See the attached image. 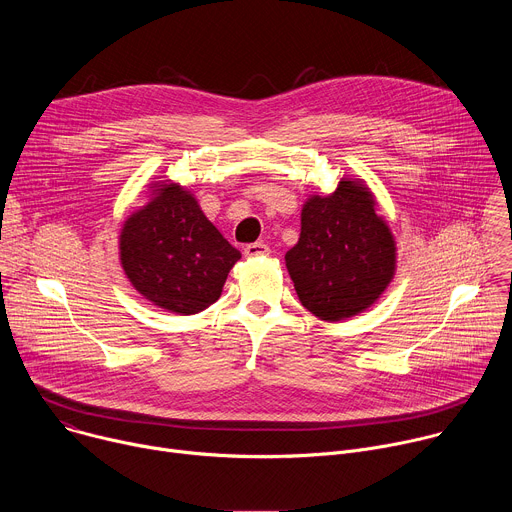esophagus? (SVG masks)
<instances>
[{
	"instance_id": "obj_1",
	"label": "esophagus",
	"mask_w": 512,
	"mask_h": 512,
	"mask_svg": "<svg viewBox=\"0 0 512 512\" xmlns=\"http://www.w3.org/2000/svg\"><path fill=\"white\" fill-rule=\"evenodd\" d=\"M269 255V247L265 243H251L245 247V257H265Z\"/></svg>"
}]
</instances>
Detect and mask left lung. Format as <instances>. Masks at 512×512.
Returning <instances> with one entry per match:
<instances>
[{"label": "left lung", "mask_w": 512, "mask_h": 512, "mask_svg": "<svg viewBox=\"0 0 512 512\" xmlns=\"http://www.w3.org/2000/svg\"><path fill=\"white\" fill-rule=\"evenodd\" d=\"M285 265L302 306L320 320L352 318L375 304L395 273V241L369 188L342 178L330 196H312Z\"/></svg>", "instance_id": "8db88e82"}]
</instances>
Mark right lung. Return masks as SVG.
I'll list each match as a JSON object with an SVG mask.
<instances>
[{
  "label": "right lung",
  "mask_w": 512,
  "mask_h": 512,
  "mask_svg": "<svg viewBox=\"0 0 512 512\" xmlns=\"http://www.w3.org/2000/svg\"><path fill=\"white\" fill-rule=\"evenodd\" d=\"M154 194L123 225V271L145 300L176 314H198L221 298L241 253L218 233L188 190L170 182Z\"/></svg>",
  "instance_id": "obj_1"
}]
</instances>
